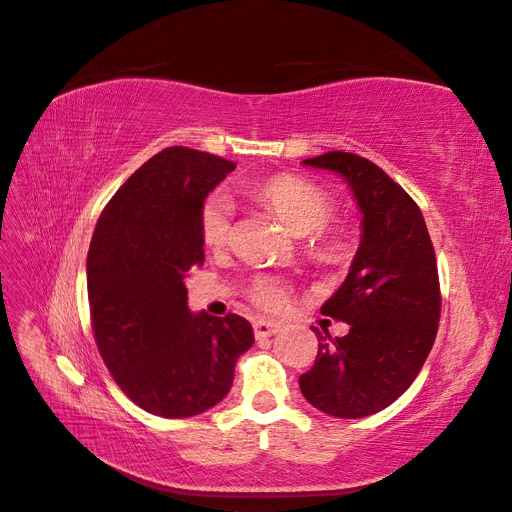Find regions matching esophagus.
<instances>
[{"label": "esophagus", "mask_w": 512, "mask_h": 512, "mask_svg": "<svg viewBox=\"0 0 512 512\" xmlns=\"http://www.w3.org/2000/svg\"><path fill=\"white\" fill-rule=\"evenodd\" d=\"M282 331V322L277 320H267V318H260L254 322V333L258 339H265V337H271L275 333Z\"/></svg>", "instance_id": "esophagus-1"}]
</instances>
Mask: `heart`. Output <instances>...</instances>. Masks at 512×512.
I'll use <instances>...</instances> for the list:
<instances>
[{
	"instance_id": "b5f03b06",
	"label": "heart",
	"mask_w": 512,
	"mask_h": 512,
	"mask_svg": "<svg viewBox=\"0 0 512 512\" xmlns=\"http://www.w3.org/2000/svg\"><path fill=\"white\" fill-rule=\"evenodd\" d=\"M250 194L271 209L294 235H309L307 252L327 267H344L356 252V230L344 218H335L333 196L292 173H275L250 185ZM235 226V205L228 194L211 192L198 213L200 239L209 250H222L230 243ZM250 297L265 309L286 303V284L275 275H258L250 286Z\"/></svg>"
}]
</instances>
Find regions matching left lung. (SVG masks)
Returning <instances> with one entry per match:
<instances>
[{"instance_id": "obj_1", "label": "left lung", "mask_w": 512, "mask_h": 512, "mask_svg": "<svg viewBox=\"0 0 512 512\" xmlns=\"http://www.w3.org/2000/svg\"><path fill=\"white\" fill-rule=\"evenodd\" d=\"M303 164L348 181L363 213V237L346 282L320 307L350 331L331 337L314 329L318 354L299 386L314 408L363 418L408 389L433 346L442 307L436 252L421 209L374 162L329 151Z\"/></svg>"}]
</instances>
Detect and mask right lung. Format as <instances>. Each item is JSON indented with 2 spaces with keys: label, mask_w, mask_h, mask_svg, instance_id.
Masks as SVG:
<instances>
[{
  "label": "right lung",
  "mask_w": 512,
  "mask_h": 512,
  "mask_svg": "<svg viewBox=\"0 0 512 512\" xmlns=\"http://www.w3.org/2000/svg\"><path fill=\"white\" fill-rule=\"evenodd\" d=\"M235 162L190 147L147 160L108 200L87 254L91 329L136 406L185 418L226 397L252 324L188 309L185 275L205 262L198 213Z\"/></svg>",
  "instance_id": "obj_1"
}]
</instances>
